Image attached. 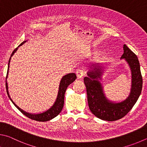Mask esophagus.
I'll return each mask as SVG.
<instances>
[{
    "mask_svg": "<svg viewBox=\"0 0 147 147\" xmlns=\"http://www.w3.org/2000/svg\"><path fill=\"white\" fill-rule=\"evenodd\" d=\"M76 74L77 77L78 79H81L84 76V71L83 69L82 68H79L76 70Z\"/></svg>",
    "mask_w": 147,
    "mask_h": 147,
    "instance_id": "obj_1",
    "label": "esophagus"
}]
</instances>
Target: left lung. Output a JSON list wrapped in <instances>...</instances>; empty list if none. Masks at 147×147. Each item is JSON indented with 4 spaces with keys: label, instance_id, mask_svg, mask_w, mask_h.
I'll list each match as a JSON object with an SVG mask.
<instances>
[{
    "label": "left lung",
    "instance_id": "8db88e82",
    "mask_svg": "<svg viewBox=\"0 0 147 147\" xmlns=\"http://www.w3.org/2000/svg\"><path fill=\"white\" fill-rule=\"evenodd\" d=\"M123 50L124 53L121 59H125L127 62L132 75L130 92L125 100L114 102L105 96L103 86L100 82L105 69L102 64H94L89 66L88 77L84 78L89 109L92 114L102 120L113 121L124 117L137 102L142 90L143 78L138 57L126 45Z\"/></svg>",
    "mask_w": 147,
    "mask_h": 147
}]
</instances>
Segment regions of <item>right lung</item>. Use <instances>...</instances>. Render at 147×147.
<instances>
[{
    "label": "right lung",
    "mask_w": 147,
    "mask_h": 147,
    "mask_svg": "<svg viewBox=\"0 0 147 147\" xmlns=\"http://www.w3.org/2000/svg\"><path fill=\"white\" fill-rule=\"evenodd\" d=\"M26 42V40L23 41V42L20 44V45L18 46L17 48L15 49L12 52L11 57H10L9 58V60L8 61V66H7V76H6V87L7 94L9 99L11 100V101L13 102V104L17 107V109H18V110H19L20 112H21L23 114L26 115V116L29 117L31 119L37 121H42V122L47 121H50L51 119H52L53 118L57 116V115L60 114V112H61V110L63 109V106H64V94H65L66 88H68V86L69 85V84H71L74 81L76 80L77 77H76V74L70 73V74H66V75L64 76L63 78H62L61 80L60 81V84H59V91H58L57 96L55 101L54 102L53 105L48 110H46V111L43 112L42 113H39V114H31V113L26 112L24 111L23 110H22L21 109H20L17 105H15V102L13 101V100L11 99V97H10L9 92H8V86H7V76H8L9 63H10V60H11V57L14 55V53L15 52H16L19 46H22L23 44H24Z\"/></svg>",
    "instance_id": "add662e5"
}]
</instances>
